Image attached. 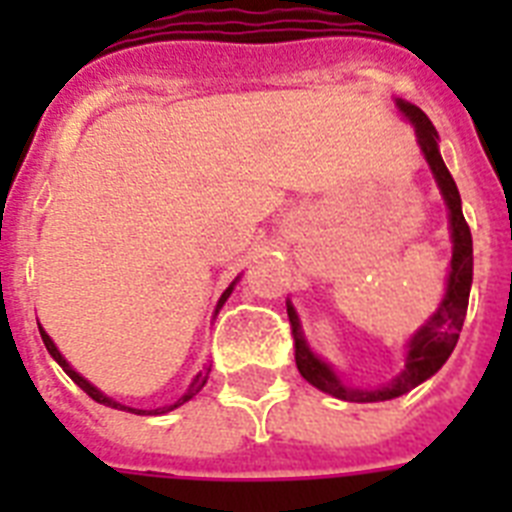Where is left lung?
I'll return each instance as SVG.
<instances>
[{"instance_id":"left-lung-1","label":"left lung","mask_w":512,"mask_h":512,"mask_svg":"<svg viewBox=\"0 0 512 512\" xmlns=\"http://www.w3.org/2000/svg\"><path fill=\"white\" fill-rule=\"evenodd\" d=\"M398 111L414 124L417 132V143H420L425 162L430 164V172L436 177L441 196H444L446 207H449V231H452V265H449V281H446V295L438 305V311L422 324L414 337L406 345V364L404 369L393 377L390 382L380 385L374 390L364 388H350L337 377V372L327 361H321L305 342L303 332H300V319L292 305H287L289 321H292V337H295V361L297 369L303 374L305 380L311 382L313 388L324 390L329 396L342 398V401H356V404H372V401H390L409 393L417 388L420 382L441 369L446 364V358L452 356L454 345L460 340L462 321L468 313V297H470V284H473V236L462 215V199L457 191L454 177L446 170L444 159L438 154V132L433 127L425 111L406 100H396Z\"/></svg>"}]
</instances>
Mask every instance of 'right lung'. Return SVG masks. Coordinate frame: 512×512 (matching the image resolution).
<instances>
[{
    "instance_id": "obj_1",
    "label": "right lung",
    "mask_w": 512,
    "mask_h": 512,
    "mask_svg": "<svg viewBox=\"0 0 512 512\" xmlns=\"http://www.w3.org/2000/svg\"><path fill=\"white\" fill-rule=\"evenodd\" d=\"M233 284H236V281H233ZM233 284L228 289H225L223 292V297H220V300H217V311H220V308H223V303L225 300H228V297H231V292H233ZM215 311V313H217ZM39 335H42V340H44V348L50 350V356L55 358V361H58L60 366H63V372L68 374V377H71V380L76 382V385H79V388L84 390V393H87V396L92 398V401H98V404H106V406H111V409H127V412H132V414H143V409H130V406H124V404H119V401H114V398H108L106 393H100L98 388H95V385H92V382H87L82 377V374L76 372L74 366L68 364L66 358H63V353H60L58 348H55V342L50 340V335H47V332H44L42 327H39ZM207 377H209V366H204V369H201L199 374H196V377H193L191 380V385H188V390H185L183 396L177 398L175 404H170V406H162V409H151V412L148 414H167V412H172V409H177V406H183L185 401H191L193 396H196V393H199L201 388H204V385H207Z\"/></svg>"
}]
</instances>
